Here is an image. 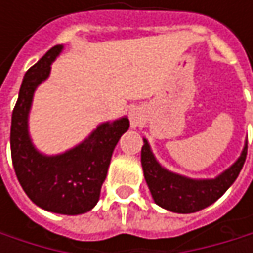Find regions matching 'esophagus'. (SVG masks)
I'll return each instance as SVG.
<instances>
[{
	"label": "esophagus",
	"instance_id": "esophagus-1",
	"mask_svg": "<svg viewBox=\"0 0 253 253\" xmlns=\"http://www.w3.org/2000/svg\"><path fill=\"white\" fill-rule=\"evenodd\" d=\"M142 119H143V113H142L140 108H133L130 111V125H131L133 128H136L142 123Z\"/></svg>",
	"mask_w": 253,
	"mask_h": 253
}]
</instances>
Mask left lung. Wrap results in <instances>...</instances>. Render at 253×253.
<instances>
[{
	"label": "left lung",
	"mask_w": 253,
	"mask_h": 253,
	"mask_svg": "<svg viewBox=\"0 0 253 253\" xmlns=\"http://www.w3.org/2000/svg\"><path fill=\"white\" fill-rule=\"evenodd\" d=\"M246 154L248 140L245 142L240 157L221 174L214 178H190L164 169L154 157L148 140L143 139L140 163L154 202L171 212L190 214L210 207L226 193L239 176Z\"/></svg>",
	"instance_id": "obj_1"
}]
</instances>
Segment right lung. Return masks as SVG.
Here are the masks:
<instances>
[{
  "mask_svg": "<svg viewBox=\"0 0 253 253\" xmlns=\"http://www.w3.org/2000/svg\"><path fill=\"white\" fill-rule=\"evenodd\" d=\"M63 49V45L52 46L26 72L11 116L10 146L16 176L30 201L49 212L79 215L99 201L114 148L130 125L127 117L101 123L83 142L58 155L36 149L29 134L33 95Z\"/></svg>",
  "mask_w": 253,
  "mask_h": 253,
  "instance_id": "right-lung-1",
  "label": "right lung"
}]
</instances>
